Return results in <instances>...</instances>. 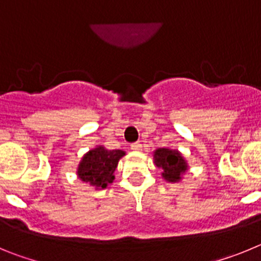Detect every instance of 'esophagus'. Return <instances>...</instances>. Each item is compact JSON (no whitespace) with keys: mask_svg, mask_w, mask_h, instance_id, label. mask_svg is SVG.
Instances as JSON below:
<instances>
[{"mask_svg":"<svg viewBox=\"0 0 261 261\" xmlns=\"http://www.w3.org/2000/svg\"><path fill=\"white\" fill-rule=\"evenodd\" d=\"M130 149H132L133 151H140L142 149V145L140 144V142H135V144L130 145Z\"/></svg>","mask_w":261,"mask_h":261,"instance_id":"1","label":"esophagus"}]
</instances>
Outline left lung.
Wrapping results in <instances>:
<instances>
[{
	"mask_svg": "<svg viewBox=\"0 0 261 261\" xmlns=\"http://www.w3.org/2000/svg\"><path fill=\"white\" fill-rule=\"evenodd\" d=\"M154 163L162 170V177L168 183H177L188 170V165L180 151L159 147L154 151Z\"/></svg>",
	"mask_w": 261,
	"mask_h": 261,
	"instance_id": "left-lung-1",
	"label": "left lung"
}]
</instances>
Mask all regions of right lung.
<instances>
[{"instance_id":"obj_1","label":"right lung","mask_w":261,"mask_h":261,"mask_svg":"<svg viewBox=\"0 0 261 261\" xmlns=\"http://www.w3.org/2000/svg\"><path fill=\"white\" fill-rule=\"evenodd\" d=\"M125 155L123 150H108L99 145L87 151L77 167V175L81 180L103 190L115 179V170L120 158Z\"/></svg>"}]
</instances>
